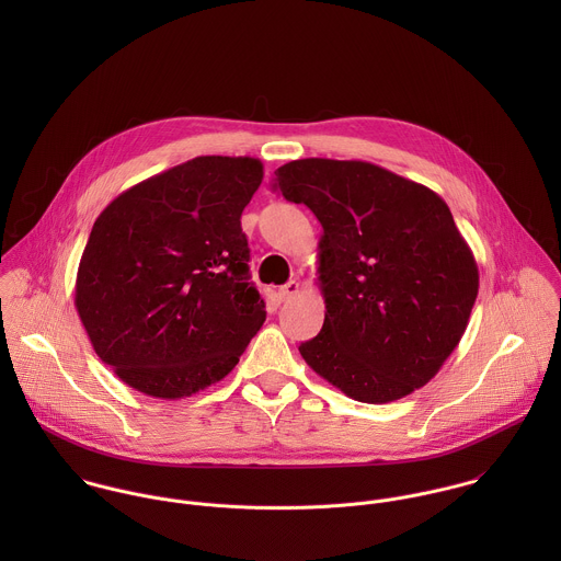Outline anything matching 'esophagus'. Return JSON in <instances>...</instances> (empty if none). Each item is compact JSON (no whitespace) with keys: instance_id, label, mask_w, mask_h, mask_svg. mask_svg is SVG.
<instances>
[{"instance_id":"1","label":"esophagus","mask_w":561,"mask_h":561,"mask_svg":"<svg viewBox=\"0 0 561 561\" xmlns=\"http://www.w3.org/2000/svg\"><path fill=\"white\" fill-rule=\"evenodd\" d=\"M298 291H300V283H298V280H289L287 285H283V287L278 289V298H280V302H287V300H291L294 296H298Z\"/></svg>"}]
</instances>
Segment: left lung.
Returning <instances> with one entry per match:
<instances>
[{
  "label": "left lung",
  "mask_w": 561,
  "mask_h": 561,
  "mask_svg": "<svg viewBox=\"0 0 561 561\" xmlns=\"http://www.w3.org/2000/svg\"><path fill=\"white\" fill-rule=\"evenodd\" d=\"M274 174L283 196L321 225L325 318L298 347L307 365L365 403L425 387L458 347L480 289L447 203L369 161L309 158Z\"/></svg>",
  "instance_id": "obj_1"
}]
</instances>
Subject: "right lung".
<instances>
[{
	"mask_svg": "<svg viewBox=\"0 0 561 561\" xmlns=\"http://www.w3.org/2000/svg\"><path fill=\"white\" fill-rule=\"evenodd\" d=\"M261 179L254 158L203 156L129 187L94 220L76 309L131 389L190 398L231 374L263 325L240 222Z\"/></svg>",
	"mask_w": 561,
	"mask_h": 561,
	"instance_id": "obj_1",
	"label": "right lung"
}]
</instances>
